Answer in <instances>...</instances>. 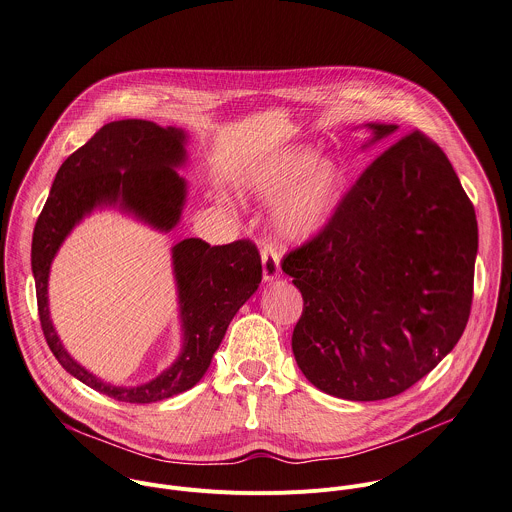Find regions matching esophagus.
Listing matches in <instances>:
<instances>
[{
	"mask_svg": "<svg viewBox=\"0 0 512 512\" xmlns=\"http://www.w3.org/2000/svg\"><path fill=\"white\" fill-rule=\"evenodd\" d=\"M282 268H280V258L272 248L262 250V278L264 282H272L280 278Z\"/></svg>",
	"mask_w": 512,
	"mask_h": 512,
	"instance_id": "34e87169",
	"label": "esophagus"
}]
</instances>
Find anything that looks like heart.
Instances as JSON below:
<instances>
[{
  "label": "heart",
  "mask_w": 512,
  "mask_h": 512,
  "mask_svg": "<svg viewBox=\"0 0 512 512\" xmlns=\"http://www.w3.org/2000/svg\"><path fill=\"white\" fill-rule=\"evenodd\" d=\"M250 192L273 202L270 226L284 246L314 238L336 212L348 184L344 162L336 154H318L314 146H288L260 160L246 178Z\"/></svg>",
  "instance_id": "b5f03b06"
}]
</instances>
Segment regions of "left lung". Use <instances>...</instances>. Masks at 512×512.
Here are the masks:
<instances>
[{"label":"left lung","mask_w":512,"mask_h":512,"mask_svg":"<svg viewBox=\"0 0 512 512\" xmlns=\"http://www.w3.org/2000/svg\"><path fill=\"white\" fill-rule=\"evenodd\" d=\"M362 150L396 124H362ZM478 226L444 152L420 132L384 150L320 236L284 258L302 292L292 334L302 374L344 400H384L458 342L472 302Z\"/></svg>","instance_id":"obj_1"}]
</instances>
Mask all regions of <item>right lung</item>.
I'll return each mask as SVG.
<instances>
[{
  "mask_svg": "<svg viewBox=\"0 0 512 512\" xmlns=\"http://www.w3.org/2000/svg\"><path fill=\"white\" fill-rule=\"evenodd\" d=\"M188 132L148 120L100 128L58 170L36 222L32 272L42 330L58 362L80 382L120 402L150 404L196 386L206 374L232 318L258 290L262 264L248 240L210 246L186 238L172 246L182 346L176 360L150 382L118 386L86 370L62 344L50 316V270L72 230L98 210H118L156 232H172L188 198L180 168L188 164Z\"/></svg>",
  "mask_w": 512,
  "mask_h": 512,
  "instance_id": "obj_1",
  "label": "right lung"
}]
</instances>
